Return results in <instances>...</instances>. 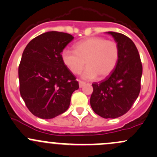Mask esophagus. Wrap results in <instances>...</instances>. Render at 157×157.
Here are the masks:
<instances>
[{"label":"esophagus","mask_w":157,"mask_h":157,"mask_svg":"<svg viewBox=\"0 0 157 157\" xmlns=\"http://www.w3.org/2000/svg\"><path fill=\"white\" fill-rule=\"evenodd\" d=\"M78 83H79V87H80V88H82V87L85 85V82H82V81H79Z\"/></svg>","instance_id":"1"}]
</instances>
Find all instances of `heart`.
<instances>
[{
    "mask_svg": "<svg viewBox=\"0 0 157 157\" xmlns=\"http://www.w3.org/2000/svg\"><path fill=\"white\" fill-rule=\"evenodd\" d=\"M75 51L64 49L61 59L64 65L73 74H79L85 66L82 78L88 80L103 79L111 75L119 59V48L116 41L101 37H90L78 41Z\"/></svg>",
    "mask_w": 157,
    "mask_h": 157,
    "instance_id": "1",
    "label": "heart"
}]
</instances>
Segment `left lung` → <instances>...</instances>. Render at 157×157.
<instances>
[{"instance_id":"obj_1","label":"left lung","mask_w":157,"mask_h":157,"mask_svg":"<svg viewBox=\"0 0 157 157\" xmlns=\"http://www.w3.org/2000/svg\"><path fill=\"white\" fill-rule=\"evenodd\" d=\"M119 48V59L113 72L101 82H94L90 103L94 112L105 119L125 114L140 90L142 64L136 46L125 35L108 32Z\"/></svg>"}]
</instances>
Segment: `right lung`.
<instances>
[{
    "instance_id": "1",
    "label": "right lung",
    "mask_w": 157,
    "mask_h": 157,
    "mask_svg": "<svg viewBox=\"0 0 157 157\" xmlns=\"http://www.w3.org/2000/svg\"><path fill=\"white\" fill-rule=\"evenodd\" d=\"M74 37L48 32L27 44L19 66V91L34 116L53 119L67 110L71 96L79 88L75 77L63 63L61 53Z\"/></svg>"
}]
</instances>
